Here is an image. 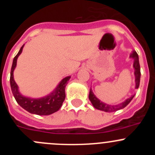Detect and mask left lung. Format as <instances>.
Segmentation results:
<instances>
[{"label":"left lung","mask_w":155,"mask_h":155,"mask_svg":"<svg viewBox=\"0 0 155 155\" xmlns=\"http://www.w3.org/2000/svg\"><path fill=\"white\" fill-rule=\"evenodd\" d=\"M130 58H132L134 59V75H135V82H136V87L135 88H138L140 86V76H141V73H140V62H139V56L138 54L136 51H133L132 53L130 55ZM134 95H132L130 97L127 98L125 101L121 103V104H118V105H109V104H105V103L102 102L100 101L98 98L96 97L94 93L92 92L91 88L90 89V92H89V100L91 102L92 105L94 108L99 110L104 111L107 112H115L117 110L123 109L128 104H130L132 99L134 98Z\"/></svg>","instance_id":"1"}]
</instances>
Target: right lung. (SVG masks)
Listing matches in <instances>:
<instances>
[{
  "label": "right lung",
  "instance_id": "obj_1",
  "mask_svg": "<svg viewBox=\"0 0 155 155\" xmlns=\"http://www.w3.org/2000/svg\"><path fill=\"white\" fill-rule=\"evenodd\" d=\"M24 45L20 48L18 54L15 56L12 61V68L10 72V86L12 94L16 102L23 109L29 112L30 113L36 114L39 115H48L57 112L61 107L65 99V87L70 76H67L62 79L57 87L51 94L42 98H30L25 97L18 91V87L13 79V71L16 67L17 58L22 51Z\"/></svg>",
  "mask_w": 155,
  "mask_h": 155
}]
</instances>
